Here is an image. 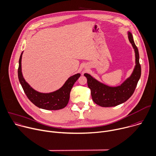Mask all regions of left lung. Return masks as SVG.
<instances>
[{"label": "left lung", "instance_id": "left-lung-1", "mask_svg": "<svg viewBox=\"0 0 156 156\" xmlns=\"http://www.w3.org/2000/svg\"><path fill=\"white\" fill-rule=\"evenodd\" d=\"M128 37L135 53L136 65L131 76L121 85L111 87L99 82L88 74H84L87 79V84L91 90L93 101L102 107L115 106L126 102L129 100L136 87L138 82L141 77V65L139 62V53L136 46L132 34L129 32Z\"/></svg>", "mask_w": 156, "mask_h": 156}]
</instances>
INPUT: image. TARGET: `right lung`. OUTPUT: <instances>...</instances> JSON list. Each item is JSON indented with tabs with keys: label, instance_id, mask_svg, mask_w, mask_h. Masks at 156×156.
Returning a JSON list of instances; mask_svg holds the SVG:
<instances>
[{
	"label": "right lung",
	"instance_id": "right-lung-1",
	"mask_svg": "<svg viewBox=\"0 0 156 156\" xmlns=\"http://www.w3.org/2000/svg\"><path fill=\"white\" fill-rule=\"evenodd\" d=\"M22 54L23 52L19 59L18 76L19 81L28 99L38 108L46 110H58L66 107L69 100L71 90L80 74H76L70 77L63 87L55 91L49 93L38 92L31 87L23 78L21 72Z\"/></svg>",
	"mask_w": 156,
	"mask_h": 156
}]
</instances>
